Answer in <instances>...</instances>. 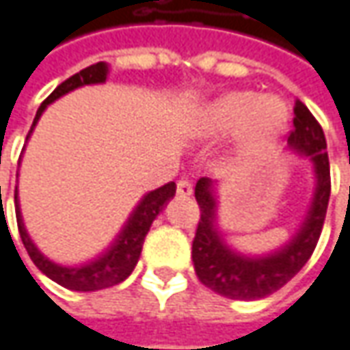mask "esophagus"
Wrapping results in <instances>:
<instances>
[{
  "label": "esophagus",
  "mask_w": 350,
  "mask_h": 350,
  "mask_svg": "<svg viewBox=\"0 0 350 350\" xmlns=\"http://www.w3.org/2000/svg\"><path fill=\"white\" fill-rule=\"evenodd\" d=\"M177 195H179V197H191V195H193V185L189 183L187 179L177 181Z\"/></svg>",
  "instance_id": "esophagus-1"
}]
</instances>
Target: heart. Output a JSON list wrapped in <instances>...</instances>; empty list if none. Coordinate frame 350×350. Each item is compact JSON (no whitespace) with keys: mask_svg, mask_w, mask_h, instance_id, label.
<instances>
[{"mask_svg":"<svg viewBox=\"0 0 350 350\" xmlns=\"http://www.w3.org/2000/svg\"><path fill=\"white\" fill-rule=\"evenodd\" d=\"M288 106L282 98L236 90L204 106L187 131L195 137H217L242 126L240 149L254 151L278 137L288 126Z\"/></svg>","mask_w":350,"mask_h":350,"instance_id":"1","label":"heart"}]
</instances>
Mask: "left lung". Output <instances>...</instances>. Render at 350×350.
<instances>
[{"mask_svg": "<svg viewBox=\"0 0 350 350\" xmlns=\"http://www.w3.org/2000/svg\"><path fill=\"white\" fill-rule=\"evenodd\" d=\"M293 131L288 148L309 157L315 189L304 222L284 246L268 254H244L234 250L219 228L217 181L201 177L195 185V199L201 206V220L193 240V264L197 278L208 289L228 299L252 301L284 288L311 258L321 236L331 195V171L327 142L319 122L304 102H295Z\"/></svg>", "mask_w": 350, "mask_h": 350, "instance_id": "8db88e82", "label": "left lung"}]
</instances>
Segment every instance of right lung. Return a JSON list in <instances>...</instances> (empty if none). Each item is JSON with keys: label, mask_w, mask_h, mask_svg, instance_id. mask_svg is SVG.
<instances>
[{"label": "right lung", "mask_w": 350, "mask_h": 350, "mask_svg": "<svg viewBox=\"0 0 350 350\" xmlns=\"http://www.w3.org/2000/svg\"><path fill=\"white\" fill-rule=\"evenodd\" d=\"M108 64L106 62H96L92 66L82 68L75 77L66 79L62 84H59L51 96L44 100L39 106L37 116L33 120V126L27 133V139L31 137V133L35 130L39 118L43 116L49 104H53L55 100H59L64 94L77 90L80 86H88V84H104L108 79ZM177 187L175 183H167L155 191H149L148 195L142 197V201L135 204V208L131 211V215L126 220V224L122 226L120 234L116 236L114 242L96 256L94 260H88L79 266H62L53 260H49L31 240V236L27 232L23 215H21V206H19V191L15 187V215H17V228L23 240L27 254L31 256L33 264L43 271L46 278H51L53 282H57L59 286L66 289H75V291H98V289L110 288L120 282H124L130 275L137 260L142 254V246L146 234L149 232L151 222L157 219V215L165 208V204L175 197Z\"/></svg>", "instance_id": "obj_1"}]
</instances>
